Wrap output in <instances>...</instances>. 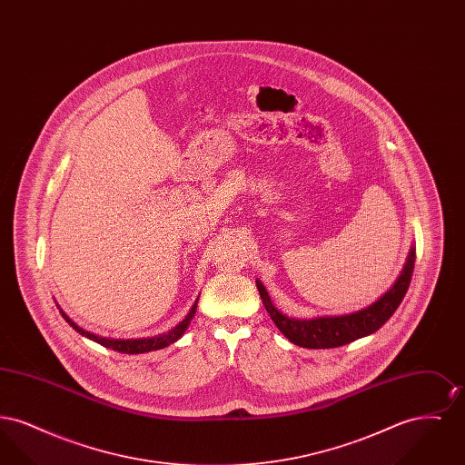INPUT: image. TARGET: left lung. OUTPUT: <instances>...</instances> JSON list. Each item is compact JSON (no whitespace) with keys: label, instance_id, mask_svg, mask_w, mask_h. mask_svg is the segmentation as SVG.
Listing matches in <instances>:
<instances>
[{"label":"left lung","instance_id":"obj_1","mask_svg":"<svg viewBox=\"0 0 465 465\" xmlns=\"http://www.w3.org/2000/svg\"><path fill=\"white\" fill-rule=\"evenodd\" d=\"M413 266H415V247L410 249L406 263L402 266L398 281L392 284V288L389 289L383 296H380L370 307L357 310L352 313H345V315L292 319L273 307L265 286L260 281H256V286L263 300L266 312L270 313L275 326L288 338L289 341L303 349H334V347L347 345L357 338L378 331L391 319V315L398 310L406 291L410 288Z\"/></svg>","mask_w":465,"mask_h":465}]
</instances>
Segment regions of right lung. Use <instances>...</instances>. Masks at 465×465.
<instances>
[{
    "label": "right lung",
    "mask_w": 465,
    "mask_h": 465,
    "mask_svg": "<svg viewBox=\"0 0 465 465\" xmlns=\"http://www.w3.org/2000/svg\"><path fill=\"white\" fill-rule=\"evenodd\" d=\"M197 302H199V298L195 300V303H193V307L188 312V315H186L177 326H174L171 331L162 332V334H156V336H152V338H135V340L104 338V336H99V334L85 331V330L80 328L76 322H73V321L67 317L66 313L61 310V307H59V312L63 313V317L66 319L67 324H69L74 331L80 332L82 336L89 338L92 341H95V343H99V345H103V347H106V349H111V351H114V352H122V354H144V352L165 349V347H169L171 343L177 341V340L183 336V332L186 331L190 321L193 319L195 310H197Z\"/></svg>",
    "instance_id": "right-lung-1"
}]
</instances>
